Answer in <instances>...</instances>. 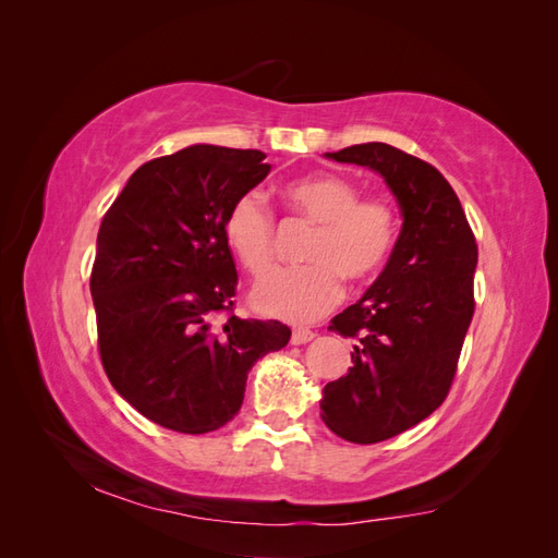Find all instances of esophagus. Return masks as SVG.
<instances>
[{"instance_id":"esophagus-1","label":"esophagus","mask_w":558,"mask_h":558,"mask_svg":"<svg viewBox=\"0 0 558 558\" xmlns=\"http://www.w3.org/2000/svg\"><path fill=\"white\" fill-rule=\"evenodd\" d=\"M316 337V332L314 330H310V328H302V326H298V328H293V335H291V342L293 344H307V342H312Z\"/></svg>"}]
</instances>
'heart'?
<instances>
[{"label": "heart", "mask_w": 558, "mask_h": 558, "mask_svg": "<svg viewBox=\"0 0 558 558\" xmlns=\"http://www.w3.org/2000/svg\"><path fill=\"white\" fill-rule=\"evenodd\" d=\"M281 195L300 221L314 228L305 248L310 265L256 283L251 305L265 316L310 320L342 298L344 281L363 286L381 272L396 248L400 218L388 199H359L356 185L330 172L289 181ZM223 238L248 275L260 277L272 267L275 221L258 193L232 202Z\"/></svg>", "instance_id": "heart-1"}]
</instances>
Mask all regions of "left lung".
<instances>
[{
  "label": "left lung",
  "mask_w": 558,
  "mask_h": 558,
  "mask_svg": "<svg viewBox=\"0 0 558 558\" xmlns=\"http://www.w3.org/2000/svg\"><path fill=\"white\" fill-rule=\"evenodd\" d=\"M326 158L377 172L402 218L377 281L328 328L356 344L349 373L324 386L320 418L342 440L375 445L445 402L475 312L477 244L459 197L433 165L381 142Z\"/></svg>",
  "instance_id": "obj_1"
}]
</instances>
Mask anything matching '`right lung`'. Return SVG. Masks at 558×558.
I'll list each match as a JSON object with an SVG mask.
<instances>
[{"label":"right lung","mask_w":558,"mask_h":558,"mask_svg":"<svg viewBox=\"0 0 558 558\" xmlns=\"http://www.w3.org/2000/svg\"><path fill=\"white\" fill-rule=\"evenodd\" d=\"M263 160L253 148L185 146L142 165L99 226V356L116 391L162 428L226 426L253 363L291 340L279 320H217L238 289L223 218L269 174Z\"/></svg>","instance_id":"right-lung-1"}]
</instances>
